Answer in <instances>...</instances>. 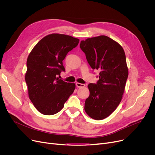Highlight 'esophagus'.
<instances>
[{
	"mask_svg": "<svg viewBox=\"0 0 155 155\" xmlns=\"http://www.w3.org/2000/svg\"><path fill=\"white\" fill-rule=\"evenodd\" d=\"M76 86L78 88L80 87H84L85 86V84H80V83H76Z\"/></svg>",
	"mask_w": 155,
	"mask_h": 155,
	"instance_id": "esophagus-1",
	"label": "esophagus"
}]
</instances>
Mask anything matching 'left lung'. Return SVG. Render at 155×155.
Wrapping results in <instances>:
<instances>
[{"mask_svg": "<svg viewBox=\"0 0 155 155\" xmlns=\"http://www.w3.org/2000/svg\"><path fill=\"white\" fill-rule=\"evenodd\" d=\"M80 47L91 68L99 71L97 83L88 85L90 95L84 109L91 118L102 120L116 110L123 97L128 77L125 53L106 36L81 41Z\"/></svg>", "mask_w": 155, "mask_h": 155, "instance_id": "obj_1", "label": "left lung"}]
</instances>
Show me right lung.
Returning a JSON list of instances; mask_svg holds the SVG:
<instances>
[{
  "label": "right lung",
  "mask_w": 155,
  "mask_h": 155,
  "mask_svg": "<svg viewBox=\"0 0 155 155\" xmlns=\"http://www.w3.org/2000/svg\"><path fill=\"white\" fill-rule=\"evenodd\" d=\"M78 43V39L70 36L49 35L39 41L28 56L25 80L29 97L44 115L60 111L75 90L74 83L65 82L57 77L65 71L63 60Z\"/></svg>",
  "instance_id": "1"
}]
</instances>
